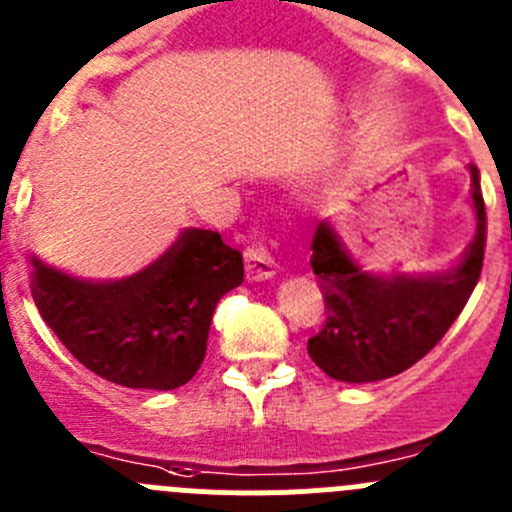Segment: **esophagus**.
<instances>
[{
  "label": "esophagus",
  "mask_w": 512,
  "mask_h": 512,
  "mask_svg": "<svg viewBox=\"0 0 512 512\" xmlns=\"http://www.w3.org/2000/svg\"><path fill=\"white\" fill-rule=\"evenodd\" d=\"M276 261L264 243H253L246 248V276L251 281H264L276 274Z\"/></svg>",
  "instance_id": "obj_1"
}]
</instances>
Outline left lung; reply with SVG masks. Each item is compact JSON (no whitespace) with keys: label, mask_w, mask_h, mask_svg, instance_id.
Returning a JSON list of instances; mask_svg holds the SVG:
<instances>
[{"label":"left lung","mask_w":512,"mask_h":512,"mask_svg":"<svg viewBox=\"0 0 512 512\" xmlns=\"http://www.w3.org/2000/svg\"><path fill=\"white\" fill-rule=\"evenodd\" d=\"M477 231L454 269L442 274H370L353 261L330 220L312 238V271L325 294L327 322L307 353L330 378L373 383L419 363L444 337L477 287L485 259V200L470 164Z\"/></svg>","instance_id":"1"}]
</instances>
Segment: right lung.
<instances>
[{
	"label": "right lung",
	"mask_w": 512,
	"mask_h": 512,
	"mask_svg": "<svg viewBox=\"0 0 512 512\" xmlns=\"http://www.w3.org/2000/svg\"><path fill=\"white\" fill-rule=\"evenodd\" d=\"M32 299L78 363L126 388L172 391L198 373L210 320L243 281V256L220 233L185 228L147 269L78 279L32 256Z\"/></svg>",
	"instance_id": "obj_1"
}]
</instances>
